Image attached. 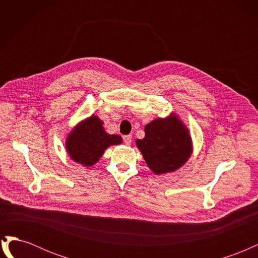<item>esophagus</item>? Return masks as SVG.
<instances>
[{
	"instance_id": "1",
	"label": "esophagus",
	"mask_w": 258,
	"mask_h": 258,
	"mask_svg": "<svg viewBox=\"0 0 258 258\" xmlns=\"http://www.w3.org/2000/svg\"><path fill=\"white\" fill-rule=\"evenodd\" d=\"M131 141H132V137L131 136H124L123 137V142H124V144H126V145H130Z\"/></svg>"
}]
</instances>
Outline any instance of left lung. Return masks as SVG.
I'll return each mask as SVG.
<instances>
[{
    "label": "left lung",
    "instance_id": "1",
    "mask_svg": "<svg viewBox=\"0 0 258 258\" xmlns=\"http://www.w3.org/2000/svg\"><path fill=\"white\" fill-rule=\"evenodd\" d=\"M145 137L136 143L155 174L173 172L189 159L192 142L189 131L175 113L147 123Z\"/></svg>",
    "mask_w": 258,
    "mask_h": 258
}]
</instances>
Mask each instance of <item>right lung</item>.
<instances>
[{
  "instance_id": "1",
  "label": "right lung",
  "mask_w": 258,
  "mask_h": 258,
  "mask_svg": "<svg viewBox=\"0 0 258 258\" xmlns=\"http://www.w3.org/2000/svg\"><path fill=\"white\" fill-rule=\"evenodd\" d=\"M122 139L117 135H108L103 121L91 115L82 120L67 137L66 148L70 158L85 167H91L102 157L111 145H118Z\"/></svg>"
}]
</instances>
